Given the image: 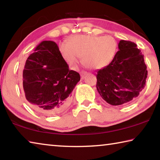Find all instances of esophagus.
<instances>
[{"mask_svg":"<svg viewBox=\"0 0 160 160\" xmlns=\"http://www.w3.org/2000/svg\"><path fill=\"white\" fill-rule=\"evenodd\" d=\"M88 75V72H86V71H81L80 72V76H81V78H82V79H84V78H85L86 75Z\"/></svg>","mask_w":160,"mask_h":160,"instance_id":"1","label":"esophagus"}]
</instances>
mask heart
<instances>
[{"label": "heart", "mask_w": 160, "mask_h": 160, "mask_svg": "<svg viewBox=\"0 0 160 160\" xmlns=\"http://www.w3.org/2000/svg\"><path fill=\"white\" fill-rule=\"evenodd\" d=\"M60 51L68 63L75 66L82 57L83 63L92 69L107 66L114 58L117 43L112 36L78 35L60 44Z\"/></svg>", "instance_id": "heart-1"}]
</instances>
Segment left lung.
<instances>
[{"mask_svg": "<svg viewBox=\"0 0 160 160\" xmlns=\"http://www.w3.org/2000/svg\"><path fill=\"white\" fill-rule=\"evenodd\" d=\"M112 61L97 71V90L113 106L123 105L139 95L148 76L144 55L135 43L121 40Z\"/></svg>", "mask_w": 160, "mask_h": 160, "instance_id": "1", "label": "left lung"}]
</instances>
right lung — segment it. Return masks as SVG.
I'll use <instances>...</instances> for the list:
<instances>
[{
	"instance_id": "1",
	"label": "right lung",
	"mask_w": 160,
	"mask_h": 160,
	"mask_svg": "<svg viewBox=\"0 0 160 160\" xmlns=\"http://www.w3.org/2000/svg\"><path fill=\"white\" fill-rule=\"evenodd\" d=\"M80 80V74L69 69L58 45L52 41H43L26 61L24 93L34 110L54 115L68 107L72 92Z\"/></svg>"
}]
</instances>
